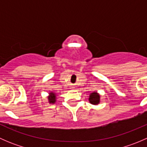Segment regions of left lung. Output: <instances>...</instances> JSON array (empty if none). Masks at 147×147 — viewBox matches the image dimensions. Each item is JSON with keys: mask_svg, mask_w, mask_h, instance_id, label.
I'll return each instance as SVG.
<instances>
[{"mask_svg": "<svg viewBox=\"0 0 147 147\" xmlns=\"http://www.w3.org/2000/svg\"><path fill=\"white\" fill-rule=\"evenodd\" d=\"M88 100L89 102L92 105H99L100 102V94L97 92H92L90 94Z\"/></svg>", "mask_w": 147, "mask_h": 147, "instance_id": "obj_1", "label": "left lung"}]
</instances>
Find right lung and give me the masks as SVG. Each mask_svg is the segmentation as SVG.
I'll list each match as a JSON object with an SVG mask.
<instances>
[{"mask_svg": "<svg viewBox=\"0 0 147 147\" xmlns=\"http://www.w3.org/2000/svg\"><path fill=\"white\" fill-rule=\"evenodd\" d=\"M47 99H48V102L50 104H55L57 101V94L55 92L53 91H50L49 92V95L47 96Z\"/></svg>", "mask_w": 147, "mask_h": 147, "instance_id": "add662e5", "label": "right lung"}]
</instances>
